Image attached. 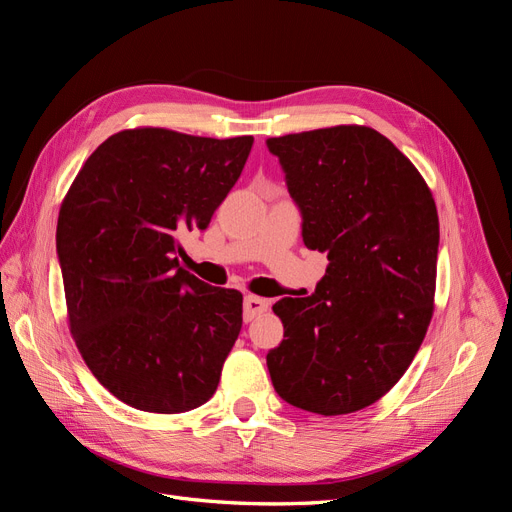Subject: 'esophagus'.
Returning a JSON list of instances; mask_svg holds the SVG:
<instances>
[{
  "mask_svg": "<svg viewBox=\"0 0 512 512\" xmlns=\"http://www.w3.org/2000/svg\"><path fill=\"white\" fill-rule=\"evenodd\" d=\"M267 309H269L267 299H260V297H254V294H247V297L243 299V320L252 322L256 316L265 314Z\"/></svg>",
  "mask_w": 512,
  "mask_h": 512,
  "instance_id": "34e87169",
  "label": "esophagus"
}]
</instances>
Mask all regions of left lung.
I'll return each mask as SVG.
<instances>
[{"instance_id":"left-lung-1","label":"left lung","mask_w":512,"mask_h":512,"mask_svg":"<svg viewBox=\"0 0 512 512\" xmlns=\"http://www.w3.org/2000/svg\"><path fill=\"white\" fill-rule=\"evenodd\" d=\"M303 218V243L329 258L314 294L273 305L282 344L267 354L277 395L337 416L389 393L433 314L440 224L433 196L389 138L335 126L269 138Z\"/></svg>"}]
</instances>
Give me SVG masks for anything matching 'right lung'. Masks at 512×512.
Returning a JSON list of instances; mask_svg holds the SVG:
<instances>
[{
	"mask_svg": "<svg viewBox=\"0 0 512 512\" xmlns=\"http://www.w3.org/2000/svg\"><path fill=\"white\" fill-rule=\"evenodd\" d=\"M252 143L123 130L91 153L61 203L70 331L91 374L123 404L179 414L218 389L243 294L181 269L177 235L209 226Z\"/></svg>",
	"mask_w": 512,
	"mask_h": 512,
	"instance_id": "1",
	"label": "right lung"
}]
</instances>
